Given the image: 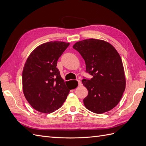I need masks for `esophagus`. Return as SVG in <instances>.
Here are the masks:
<instances>
[{"mask_svg":"<svg viewBox=\"0 0 146 146\" xmlns=\"http://www.w3.org/2000/svg\"><path fill=\"white\" fill-rule=\"evenodd\" d=\"M77 82H78V86H80V85H82V82H80V80H77Z\"/></svg>","mask_w":146,"mask_h":146,"instance_id":"esophagus-1","label":"esophagus"}]
</instances>
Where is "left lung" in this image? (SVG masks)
Returning <instances> with one entry per match:
<instances>
[{
  "label": "left lung",
  "instance_id": "obj_1",
  "mask_svg": "<svg viewBox=\"0 0 146 146\" xmlns=\"http://www.w3.org/2000/svg\"><path fill=\"white\" fill-rule=\"evenodd\" d=\"M73 48L85 60L86 72L93 76L82 80L88 91L83 99L85 107L97 114L112 110L121 100L126 85L122 61L116 48L93 38L77 42Z\"/></svg>",
  "mask_w": 146,
  "mask_h": 146
}]
</instances>
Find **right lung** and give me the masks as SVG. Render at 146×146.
Here are the masks:
<instances>
[{
    "instance_id": "obj_1",
    "label": "right lung",
    "mask_w": 146,
    "mask_h": 146,
    "mask_svg": "<svg viewBox=\"0 0 146 146\" xmlns=\"http://www.w3.org/2000/svg\"><path fill=\"white\" fill-rule=\"evenodd\" d=\"M69 42L50 41L32 51L24 64L23 88L25 99L35 109L43 113L60 108L70 90L56 68L57 61Z\"/></svg>"
}]
</instances>
